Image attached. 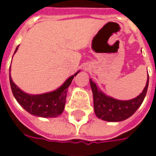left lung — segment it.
<instances>
[{
    "instance_id": "obj_1",
    "label": "left lung",
    "mask_w": 156,
    "mask_h": 156,
    "mask_svg": "<svg viewBox=\"0 0 156 156\" xmlns=\"http://www.w3.org/2000/svg\"><path fill=\"white\" fill-rule=\"evenodd\" d=\"M93 96H94V108L96 116L98 119L108 122H119L129 118L140 108L146 95L149 85L148 75L146 85L140 94L130 100H119L105 95L101 92L91 78L89 79Z\"/></svg>"
}]
</instances>
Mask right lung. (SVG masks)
<instances>
[{"label": "right lung", "instance_id": "add662e5", "mask_svg": "<svg viewBox=\"0 0 156 156\" xmlns=\"http://www.w3.org/2000/svg\"><path fill=\"white\" fill-rule=\"evenodd\" d=\"M18 47L16 48L17 51ZM14 52V53H15ZM11 71V66H10ZM79 71L77 72L65 81L63 84L54 91L42 94L32 95L28 94L21 90L16 85L13 83L10 73V84L12 88V94L25 110L31 115L43 118H53L60 115L63 112L65 107V102L67 97V92L69 85L71 84L72 80L74 76L78 74Z\"/></svg>", "mask_w": 156, "mask_h": 156}]
</instances>
